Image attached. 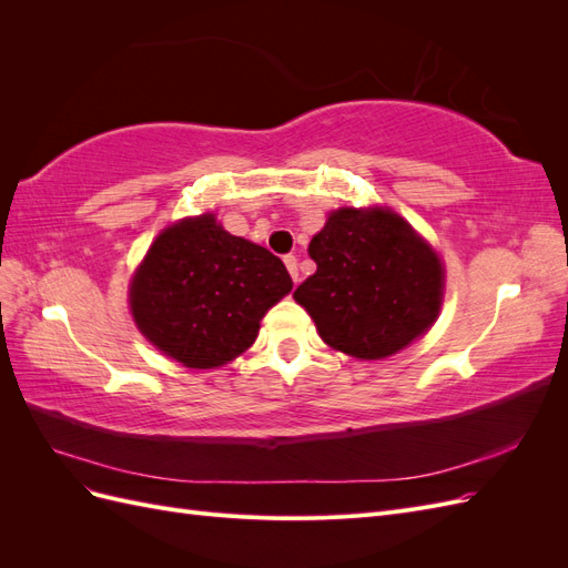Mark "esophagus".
Returning a JSON list of instances; mask_svg holds the SVG:
<instances>
[{
  "mask_svg": "<svg viewBox=\"0 0 568 568\" xmlns=\"http://www.w3.org/2000/svg\"><path fill=\"white\" fill-rule=\"evenodd\" d=\"M284 265H286V270L291 274V280L298 282V261H296V255H284Z\"/></svg>",
  "mask_w": 568,
  "mask_h": 568,
  "instance_id": "esophagus-1",
  "label": "esophagus"
}]
</instances>
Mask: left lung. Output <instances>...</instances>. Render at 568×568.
<instances>
[{"instance_id":"left-lung-1","label":"left lung","mask_w":568,"mask_h":568,"mask_svg":"<svg viewBox=\"0 0 568 568\" xmlns=\"http://www.w3.org/2000/svg\"><path fill=\"white\" fill-rule=\"evenodd\" d=\"M317 272L294 298L332 348L382 359L438 317L443 265L393 211L341 209L307 246Z\"/></svg>"}]
</instances>
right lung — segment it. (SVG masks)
<instances>
[{
  "instance_id": "obj_1",
  "label": "right lung",
  "mask_w": 568,
  "mask_h": 568,
  "mask_svg": "<svg viewBox=\"0 0 568 568\" xmlns=\"http://www.w3.org/2000/svg\"><path fill=\"white\" fill-rule=\"evenodd\" d=\"M291 282L267 248L232 236L213 215L168 227L130 288L142 334L184 367L211 369L244 353Z\"/></svg>"
}]
</instances>
